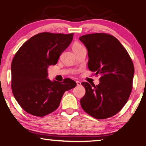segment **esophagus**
Wrapping results in <instances>:
<instances>
[{
    "instance_id": "1",
    "label": "esophagus",
    "mask_w": 146,
    "mask_h": 146,
    "mask_svg": "<svg viewBox=\"0 0 146 146\" xmlns=\"http://www.w3.org/2000/svg\"><path fill=\"white\" fill-rule=\"evenodd\" d=\"M76 84H77L78 86H81V82H80V81H77V80H76Z\"/></svg>"
}]
</instances>
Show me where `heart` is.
Instances as JSON below:
<instances>
[{
  "label": "heart",
  "instance_id": "heart-1",
  "mask_svg": "<svg viewBox=\"0 0 146 146\" xmlns=\"http://www.w3.org/2000/svg\"><path fill=\"white\" fill-rule=\"evenodd\" d=\"M83 48V46H82V44H80V43H78V42L75 43L73 45V46H72V48H73V51H75L76 50H77V49H80V48Z\"/></svg>",
  "mask_w": 146,
  "mask_h": 146
}]
</instances>
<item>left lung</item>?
<instances>
[{
	"instance_id": "obj_1",
	"label": "left lung",
	"mask_w": 146,
	"mask_h": 146,
	"mask_svg": "<svg viewBox=\"0 0 146 146\" xmlns=\"http://www.w3.org/2000/svg\"><path fill=\"white\" fill-rule=\"evenodd\" d=\"M79 39L88 49L89 70L101 75L99 84L93 87L82 83L86 94L80 99L81 107L97 119L111 117L122 110L131 93L133 61L118 39L110 34H88Z\"/></svg>"
}]
</instances>
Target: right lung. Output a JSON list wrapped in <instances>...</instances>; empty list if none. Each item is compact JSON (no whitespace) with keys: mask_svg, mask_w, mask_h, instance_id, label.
<instances>
[{"mask_svg":"<svg viewBox=\"0 0 146 146\" xmlns=\"http://www.w3.org/2000/svg\"><path fill=\"white\" fill-rule=\"evenodd\" d=\"M73 33L36 34L24 42L11 62V89L17 102L29 114L44 117L58 108L66 91L76 83L47 78L48 66L55 65L73 40Z\"/></svg>","mask_w":146,"mask_h":146,"instance_id":"1","label":"right lung"}]
</instances>
